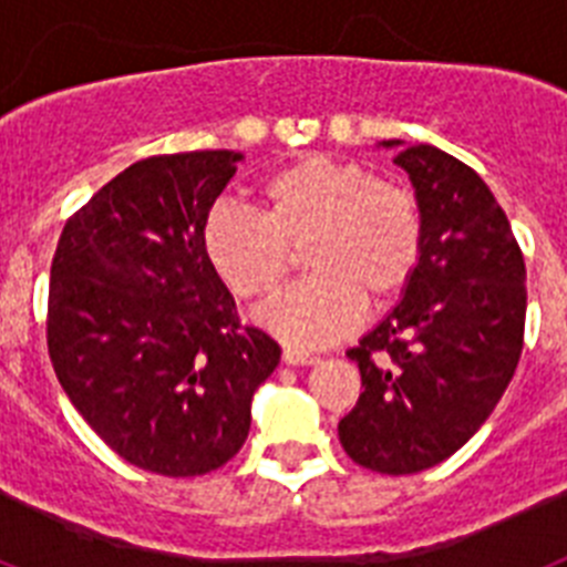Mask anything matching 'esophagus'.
<instances>
[{
	"label": "esophagus",
	"mask_w": 567,
	"mask_h": 567,
	"mask_svg": "<svg viewBox=\"0 0 567 567\" xmlns=\"http://www.w3.org/2000/svg\"><path fill=\"white\" fill-rule=\"evenodd\" d=\"M284 363L287 365H312V363H318V358L309 352H300V349H284Z\"/></svg>",
	"instance_id": "obj_1"
}]
</instances>
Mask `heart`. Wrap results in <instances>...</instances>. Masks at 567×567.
Segmentation results:
<instances>
[{"instance_id": "heart-1", "label": "heart", "mask_w": 567, "mask_h": 567, "mask_svg": "<svg viewBox=\"0 0 567 567\" xmlns=\"http://www.w3.org/2000/svg\"><path fill=\"white\" fill-rule=\"evenodd\" d=\"M303 249L312 278L260 309V323L298 349L327 346L358 323L363 298L389 303L414 278L423 215L414 195L354 162L300 155L260 182V215L218 204L204 252L240 300H267Z\"/></svg>"}]
</instances>
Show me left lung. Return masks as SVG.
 I'll list each match as a JSON object with an SVG mask.
<instances>
[{
  "instance_id": "left-lung-1",
  "label": "left lung",
  "mask_w": 567,
  "mask_h": 567,
  "mask_svg": "<svg viewBox=\"0 0 567 567\" xmlns=\"http://www.w3.org/2000/svg\"><path fill=\"white\" fill-rule=\"evenodd\" d=\"M409 175L423 255L392 312L349 358L363 392L338 423L363 468L417 474L463 449L508 389L523 352L525 260L494 193L432 144L380 142Z\"/></svg>"
}]
</instances>
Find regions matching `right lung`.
Returning a JSON list of instances; mask_svg holds the SVG:
<instances>
[{
	"mask_svg": "<svg viewBox=\"0 0 567 567\" xmlns=\"http://www.w3.org/2000/svg\"><path fill=\"white\" fill-rule=\"evenodd\" d=\"M244 155H153L62 229L48 352L70 403L130 465L198 477L238 454L280 346L240 327L204 221Z\"/></svg>",
	"mask_w": 567,
	"mask_h": 567,
	"instance_id": "1",
	"label": "right lung"
}]
</instances>
